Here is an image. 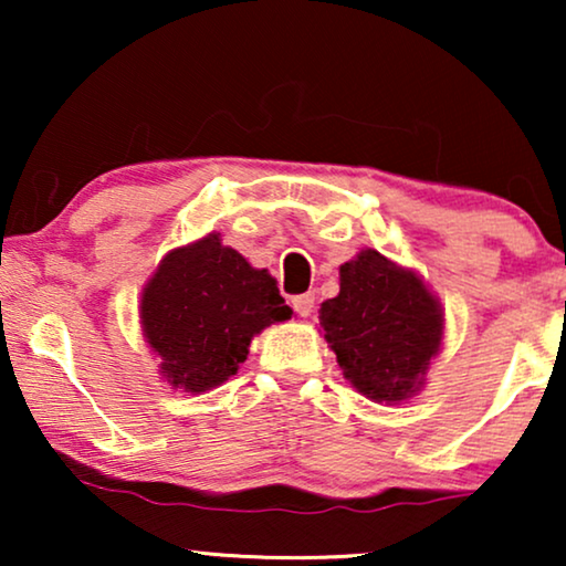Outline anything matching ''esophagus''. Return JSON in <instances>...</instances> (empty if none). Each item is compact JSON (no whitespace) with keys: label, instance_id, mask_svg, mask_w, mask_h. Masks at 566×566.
Instances as JSON below:
<instances>
[{"label":"esophagus","instance_id":"esophagus-1","mask_svg":"<svg viewBox=\"0 0 566 566\" xmlns=\"http://www.w3.org/2000/svg\"><path fill=\"white\" fill-rule=\"evenodd\" d=\"M314 293H301V296H293V308H296V314H301V316H308L314 312Z\"/></svg>","mask_w":566,"mask_h":566}]
</instances>
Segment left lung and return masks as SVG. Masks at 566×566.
<instances>
[{
	"label": "left lung",
	"instance_id": "left-lung-1",
	"mask_svg": "<svg viewBox=\"0 0 566 566\" xmlns=\"http://www.w3.org/2000/svg\"><path fill=\"white\" fill-rule=\"evenodd\" d=\"M319 324L347 381L394 405L420 391L443 343L440 301L376 250L339 265V293L322 304Z\"/></svg>",
	"mask_w": 566,
	"mask_h": 566
}]
</instances>
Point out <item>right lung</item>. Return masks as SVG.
Wrapping results in <instances>:
<instances>
[{
	"instance_id": "right-lung-1",
	"label": "right lung",
	"mask_w": 566,
	"mask_h": 566,
	"mask_svg": "<svg viewBox=\"0 0 566 566\" xmlns=\"http://www.w3.org/2000/svg\"><path fill=\"white\" fill-rule=\"evenodd\" d=\"M144 337L175 389L203 394L234 376L254 335L291 319L275 277L258 270L219 234L177 247L142 293Z\"/></svg>"
}]
</instances>
